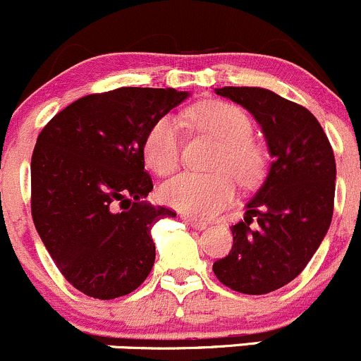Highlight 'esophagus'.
Masks as SVG:
<instances>
[{"mask_svg":"<svg viewBox=\"0 0 361 361\" xmlns=\"http://www.w3.org/2000/svg\"><path fill=\"white\" fill-rule=\"evenodd\" d=\"M183 220L187 221V224L190 225L192 228H195V231H204V228L207 227V224H206V221H201V220H197V218H192V216H183Z\"/></svg>","mask_w":361,"mask_h":361,"instance_id":"obj_1","label":"esophagus"}]
</instances>
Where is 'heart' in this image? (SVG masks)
Returning a JSON list of instances; mask_svg holds the SVG:
<instances>
[{"label":"heart","mask_w":361,"mask_h":361,"mask_svg":"<svg viewBox=\"0 0 361 361\" xmlns=\"http://www.w3.org/2000/svg\"><path fill=\"white\" fill-rule=\"evenodd\" d=\"M199 129L221 145L214 169L220 173H183L160 187L167 206L195 218H209L224 209L235 195V180L255 185L265 171V152L251 137L253 123L239 106L224 101H206L188 111ZM181 123L174 115L155 120L143 141L145 162L152 171L167 176L180 166Z\"/></svg>","instance_id":"1"}]
</instances>
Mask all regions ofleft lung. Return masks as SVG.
I'll list each match as a JSON object with an SVG mask.
<instances>
[{
  "label": "left lung",
  "mask_w": 361,
  "mask_h": 361,
  "mask_svg": "<svg viewBox=\"0 0 361 361\" xmlns=\"http://www.w3.org/2000/svg\"><path fill=\"white\" fill-rule=\"evenodd\" d=\"M246 108L267 140L271 166L232 225L231 253L213 264L220 283L246 295H264L293 281L322 245L336 195V159L311 111L260 87L214 89ZM255 224H252V220Z\"/></svg>",
  "instance_id": "1"
}]
</instances>
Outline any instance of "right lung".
I'll use <instances>...</instances> for the list:
<instances>
[{"label": "right lung", "mask_w": 361, "mask_h": 361, "mask_svg": "<svg viewBox=\"0 0 361 361\" xmlns=\"http://www.w3.org/2000/svg\"><path fill=\"white\" fill-rule=\"evenodd\" d=\"M188 97L176 89L120 87L57 113L31 159V213L64 278L110 300L137 288L155 262L152 227L176 213L143 201L154 188L143 141Z\"/></svg>", "instance_id": "add662e5"}]
</instances>
